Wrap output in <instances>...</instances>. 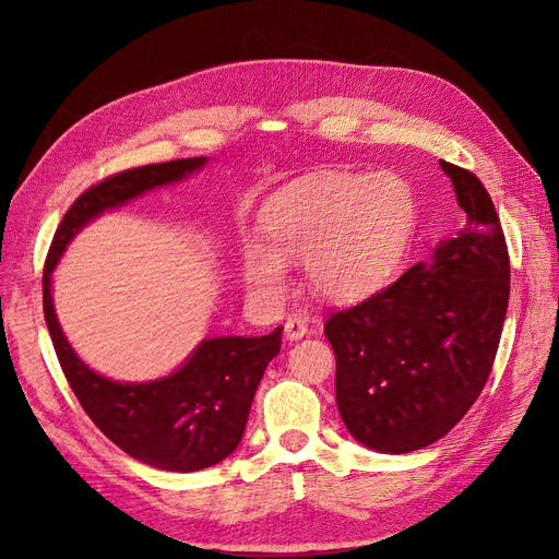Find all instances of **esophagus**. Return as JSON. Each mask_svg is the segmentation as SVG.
I'll list each match as a JSON object with an SVG mask.
<instances>
[{
  "label": "esophagus",
  "mask_w": 559,
  "mask_h": 559,
  "mask_svg": "<svg viewBox=\"0 0 559 559\" xmlns=\"http://www.w3.org/2000/svg\"><path fill=\"white\" fill-rule=\"evenodd\" d=\"M306 335H308L306 319H301V317H287V321H285V337L289 342H297V340H301Z\"/></svg>",
  "instance_id": "obj_1"
}]
</instances>
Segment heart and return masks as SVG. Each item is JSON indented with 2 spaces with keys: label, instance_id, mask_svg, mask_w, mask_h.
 <instances>
[{
  "label": "heart",
  "instance_id": "b5f03b06",
  "mask_svg": "<svg viewBox=\"0 0 559 559\" xmlns=\"http://www.w3.org/2000/svg\"><path fill=\"white\" fill-rule=\"evenodd\" d=\"M415 224L417 194L403 176H321L264 211L267 242H245L242 281L253 297L278 301L287 292V262H304L319 299L354 304L392 278Z\"/></svg>",
  "mask_w": 559,
  "mask_h": 559
}]
</instances>
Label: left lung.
I'll use <instances>...</instances> for the list:
<instances>
[{"mask_svg":"<svg viewBox=\"0 0 559 559\" xmlns=\"http://www.w3.org/2000/svg\"><path fill=\"white\" fill-rule=\"evenodd\" d=\"M464 226L388 289L342 312L335 350L340 417L356 442L409 453L442 439L480 396L510 299V258L478 176L447 160Z\"/></svg>","mask_w":559,"mask_h":559,"instance_id":"obj_1","label":"left lung"}]
</instances>
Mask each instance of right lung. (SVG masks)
<instances>
[{"label":"right lung","instance_id":"right-lung-1","mask_svg":"<svg viewBox=\"0 0 559 559\" xmlns=\"http://www.w3.org/2000/svg\"><path fill=\"white\" fill-rule=\"evenodd\" d=\"M209 158H181L122 171L85 190L58 226L45 262L43 306L58 362L85 415L135 457L163 472H201L226 460L245 435L264 369L281 350V326L262 337L224 335L201 340L167 376L129 383L87 367L58 324L51 276L76 235L108 211L201 171Z\"/></svg>","mask_w":559,"mask_h":559}]
</instances>
